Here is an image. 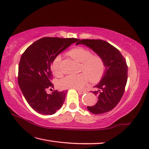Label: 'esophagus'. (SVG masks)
<instances>
[{"label": "esophagus", "mask_w": 149, "mask_h": 149, "mask_svg": "<svg viewBox=\"0 0 149 149\" xmlns=\"http://www.w3.org/2000/svg\"><path fill=\"white\" fill-rule=\"evenodd\" d=\"M77 92L79 94H84V93H86V91L83 90H77Z\"/></svg>", "instance_id": "obj_1"}]
</instances>
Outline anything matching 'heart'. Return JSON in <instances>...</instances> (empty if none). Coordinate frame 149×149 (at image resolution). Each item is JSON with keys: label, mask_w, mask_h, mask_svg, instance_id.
Masks as SVG:
<instances>
[{"label": "heart", "mask_w": 149, "mask_h": 149, "mask_svg": "<svg viewBox=\"0 0 149 149\" xmlns=\"http://www.w3.org/2000/svg\"><path fill=\"white\" fill-rule=\"evenodd\" d=\"M68 54L81 63V70L83 72L77 74L65 76L58 82V87L61 89H81L87 84L88 78L92 82L100 81L104 73L105 64L103 59L98 55H92L91 52L81 47H78L69 51ZM60 55L54 58L51 65V70L55 76L61 74Z\"/></svg>", "instance_id": "1"}]
</instances>
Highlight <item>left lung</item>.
I'll return each mask as SVG.
<instances>
[{
  "label": "left lung",
  "instance_id": "1",
  "mask_svg": "<svg viewBox=\"0 0 149 149\" xmlns=\"http://www.w3.org/2000/svg\"><path fill=\"white\" fill-rule=\"evenodd\" d=\"M78 44L90 48L103 59L105 64L101 80L94 86L97 91H92L97 96L98 101L87 109L94 114L108 112L118 104L124 94L127 79L126 61L120 51L106 41L82 39L78 40L76 45Z\"/></svg>",
  "mask_w": 149,
  "mask_h": 149
}]
</instances>
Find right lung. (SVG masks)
I'll list each match as a JSON object with an SVG mask.
<instances>
[{"label": "right lung", "mask_w": 149, "mask_h": 149, "mask_svg": "<svg viewBox=\"0 0 149 149\" xmlns=\"http://www.w3.org/2000/svg\"><path fill=\"white\" fill-rule=\"evenodd\" d=\"M79 39L44 37L27 48L21 57L18 84L27 103L37 113L53 115L63 105L67 91L46 89L53 88L51 66L58 55Z\"/></svg>", "instance_id": "right-lung-1"}]
</instances>
